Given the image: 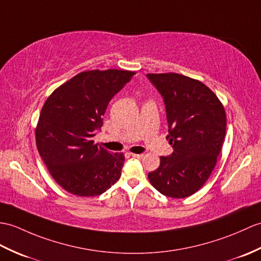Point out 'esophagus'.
Returning <instances> with one entry per match:
<instances>
[{"mask_svg":"<svg viewBox=\"0 0 261 261\" xmlns=\"http://www.w3.org/2000/svg\"><path fill=\"white\" fill-rule=\"evenodd\" d=\"M131 155L133 156V158H137V159H141L143 156V153H140V154H137V153H131Z\"/></svg>","mask_w":261,"mask_h":261,"instance_id":"34e87169","label":"esophagus"}]
</instances>
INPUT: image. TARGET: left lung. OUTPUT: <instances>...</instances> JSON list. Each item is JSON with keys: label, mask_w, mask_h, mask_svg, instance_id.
<instances>
[{"label": "left lung", "mask_w": 261, "mask_h": 261, "mask_svg": "<svg viewBox=\"0 0 261 261\" xmlns=\"http://www.w3.org/2000/svg\"><path fill=\"white\" fill-rule=\"evenodd\" d=\"M165 102L170 155L148 178L170 198H187L210 177L226 136V112L217 95L202 82L178 73L147 74Z\"/></svg>", "instance_id": "8db88e82"}]
</instances>
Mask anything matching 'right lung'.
<instances>
[{
    "instance_id": "1",
    "label": "right lung",
    "mask_w": 261,
    "mask_h": 261,
    "mask_svg": "<svg viewBox=\"0 0 261 261\" xmlns=\"http://www.w3.org/2000/svg\"><path fill=\"white\" fill-rule=\"evenodd\" d=\"M135 74L114 69L81 72L42 108L36 147L53 179L72 195L100 196L121 177L124 155L98 147L93 137L109 102Z\"/></svg>"
}]
</instances>
